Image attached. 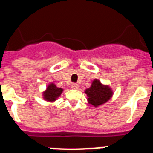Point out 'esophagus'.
I'll list each match as a JSON object with an SVG mask.
<instances>
[{
  "label": "esophagus",
  "instance_id": "34e87169",
  "mask_svg": "<svg viewBox=\"0 0 153 153\" xmlns=\"http://www.w3.org/2000/svg\"><path fill=\"white\" fill-rule=\"evenodd\" d=\"M78 87H79V85L76 84V83H72L71 84L72 89H78Z\"/></svg>",
  "mask_w": 153,
  "mask_h": 153
}]
</instances>
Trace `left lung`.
<instances>
[{"mask_svg": "<svg viewBox=\"0 0 153 153\" xmlns=\"http://www.w3.org/2000/svg\"><path fill=\"white\" fill-rule=\"evenodd\" d=\"M87 95V101L90 104L98 107L107 102L113 95L112 90L108 86L102 85L100 80L95 79L91 87L85 91Z\"/></svg>", "mask_w": 153, "mask_h": 153, "instance_id": "obj_1", "label": "left lung"}]
</instances>
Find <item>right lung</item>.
Returning a JSON list of instances; mask_svg holds the SVG:
<instances>
[{
	"instance_id": "1",
	"label": "right lung",
	"mask_w": 153,
	"mask_h": 153,
	"mask_svg": "<svg viewBox=\"0 0 153 153\" xmlns=\"http://www.w3.org/2000/svg\"><path fill=\"white\" fill-rule=\"evenodd\" d=\"M62 91H63V90L62 88L57 87L54 83H51L46 87V90L45 91L43 92V98L46 101L53 102L61 95Z\"/></svg>"
}]
</instances>
